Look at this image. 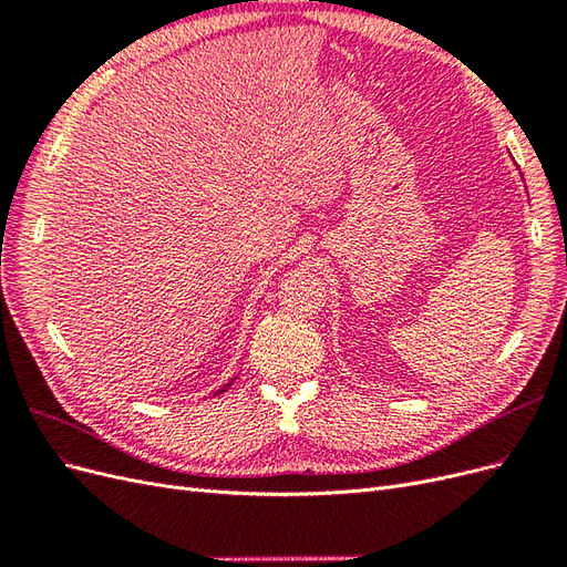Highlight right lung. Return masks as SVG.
Segmentation results:
<instances>
[{"mask_svg": "<svg viewBox=\"0 0 567 567\" xmlns=\"http://www.w3.org/2000/svg\"><path fill=\"white\" fill-rule=\"evenodd\" d=\"M229 385H231V383H229ZM229 385H225V388H221V390H217V394H221V392H227V388H229Z\"/></svg>", "mask_w": 567, "mask_h": 567, "instance_id": "right-lung-1", "label": "right lung"}]
</instances>
